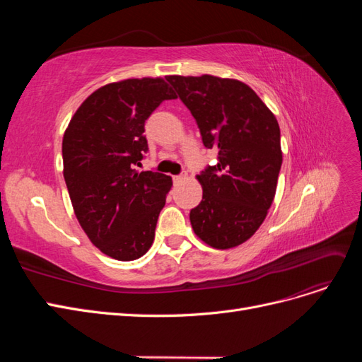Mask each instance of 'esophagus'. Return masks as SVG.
<instances>
[{
  "label": "esophagus",
  "mask_w": 362,
  "mask_h": 362,
  "mask_svg": "<svg viewBox=\"0 0 362 362\" xmlns=\"http://www.w3.org/2000/svg\"><path fill=\"white\" fill-rule=\"evenodd\" d=\"M184 178H185V175H175L173 181H175V182H180V181H182Z\"/></svg>",
  "instance_id": "34e87169"
}]
</instances>
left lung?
<instances>
[{
    "instance_id": "left-lung-1",
    "label": "left lung",
    "mask_w": 362,
    "mask_h": 362,
    "mask_svg": "<svg viewBox=\"0 0 362 362\" xmlns=\"http://www.w3.org/2000/svg\"><path fill=\"white\" fill-rule=\"evenodd\" d=\"M217 163L198 175L202 201L190 210L194 234L216 249L242 245L264 222L282 164L276 117L242 81L166 76Z\"/></svg>"
}]
</instances>
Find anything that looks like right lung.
<instances>
[{
  "label": "right lung",
  "mask_w": 362,
  "mask_h": 362,
  "mask_svg": "<svg viewBox=\"0 0 362 362\" xmlns=\"http://www.w3.org/2000/svg\"><path fill=\"white\" fill-rule=\"evenodd\" d=\"M163 78L107 84L80 105L63 136V175L76 218L105 255L133 261L156 237L172 178L136 166L149 151L145 122L168 100Z\"/></svg>",
  "instance_id": "obj_1"
}]
</instances>
